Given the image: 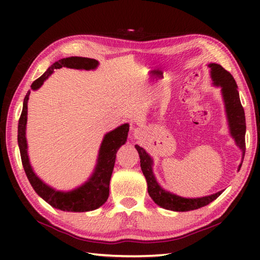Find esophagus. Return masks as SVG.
Here are the masks:
<instances>
[{"label": "esophagus", "instance_id": "obj_1", "mask_svg": "<svg viewBox=\"0 0 260 260\" xmlns=\"http://www.w3.org/2000/svg\"><path fill=\"white\" fill-rule=\"evenodd\" d=\"M141 133V129H139V128H137L136 131H135V135H139Z\"/></svg>", "mask_w": 260, "mask_h": 260}]
</instances>
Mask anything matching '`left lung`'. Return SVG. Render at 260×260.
<instances>
[{"label":"left lung","instance_id":"left-lung-1","mask_svg":"<svg viewBox=\"0 0 260 260\" xmlns=\"http://www.w3.org/2000/svg\"><path fill=\"white\" fill-rule=\"evenodd\" d=\"M209 67L211 68V76L215 85L221 86L222 95L225 103V110H227L229 126L231 135L235 137L237 144L241 148L242 152L246 151V118H245V110L240 103L239 92L237 89L236 80L234 79L233 75L229 71L222 68L218 63H210ZM137 152L140 154L141 158V169L144 174L147 182V191L148 194L153 199V201L159 207L164 209L173 210V211H191L199 208L207 206L210 202L215 200L222 191H220L215 194L198 198V199H185L181 198L172 193L164 191L161 186L157 184V182L154 178L152 172V159L148 156L145 150L139 145H135ZM241 168V164L239 170Z\"/></svg>","mask_w":260,"mask_h":260}]
</instances>
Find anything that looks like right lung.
I'll use <instances>...</instances> for the list:
<instances>
[{
	"label": "right lung",
	"mask_w": 260,
	"mask_h": 260,
	"mask_svg": "<svg viewBox=\"0 0 260 260\" xmlns=\"http://www.w3.org/2000/svg\"><path fill=\"white\" fill-rule=\"evenodd\" d=\"M98 66V61L95 59L82 58V57H69L59 60L54 62L41 77L32 82V89H38L43 81L52 74L54 69H60L62 67L74 68V69H95ZM30 91L26 92L23 101V108L19 119L18 125V143L21 154V161L23 165L24 172L27 180L31 183L35 191L40 196L43 200L47 201L53 208H57L62 211L71 212H85L95 210L107 201L109 196V181L112 178V173L115 165L116 153L118 148L125 144L128 133V124H124L117 128L106 134L99 150L98 163L95 173L88 180L84 185L71 192H60L53 190L52 187L46 185L38 178L31 169L29 163V157L26 153V140H25V125L27 115V99H29Z\"/></svg>",
	"instance_id": "1"
}]
</instances>
